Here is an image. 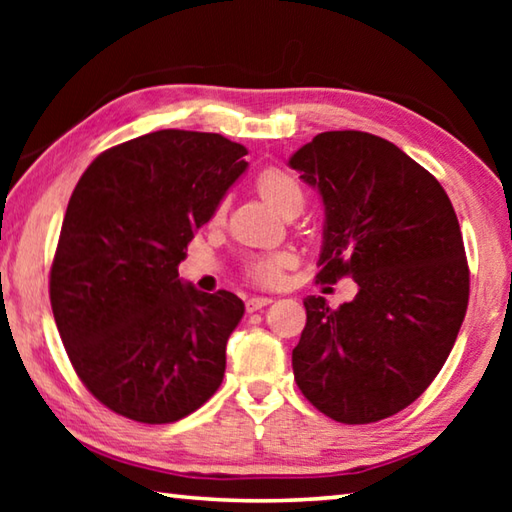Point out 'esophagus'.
<instances>
[{
    "mask_svg": "<svg viewBox=\"0 0 512 512\" xmlns=\"http://www.w3.org/2000/svg\"><path fill=\"white\" fill-rule=\"evenodd\" d=\"M273 302V298H264V296H253V298H248L246 300V309L250 311V314H253V311H259V309H264L266 305H271Z\"/></svg>",
    "mask_w": 512,
    "mask_h": 512,
    "instance_id": "1",
    "label": "esophagus"
}]
</instances>
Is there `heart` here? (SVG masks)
Wrapping results in <instances>:
<instances>
[{"mask_svg": "<svg viewBox=\"0 0 512 512\" xmlns=\"http://www.w3.org/2000/svg\"><path fill=\"white\" fill-rule=\"evenodd\" d=\"M257 192L264 198V203L268 207H273L277 214H284L293 210V207H300L302 210V189L298 185V180L291 176V173L277 169V167H268L264 171H259L257 176ZM223 214V203L216 205V210L212 214L214 221H219ZM293 257L289 253H271V255H259L253 257L246 266V275L253 280L255 284H262V287H271V284H277L282 277V271L287 266H291Z\"/></svg>", "mask_w": 512, "mask_h": 512, "instance_id": "b5f03b06", "label": "heart"}]
</instances>
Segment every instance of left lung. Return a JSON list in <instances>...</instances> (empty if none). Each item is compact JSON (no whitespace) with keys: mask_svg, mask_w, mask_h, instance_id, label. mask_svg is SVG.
<instances>
[{"mask_svg":"<svg viewBox=\"0 0 512 512\" xmlns=\"http://www.w3.org/2000/svg\"><path fill=\"white\" fill-rule=\"evenodd\" d=\"M289 167L325 207L316 277L359 287L339 309L305 298L296 384L336 422L391 418L427 391L465 318L470 271L452 201L393 142L361 131L320 133Z\"/></svg>","mask_w":512,"mask_h":512,"instance_id":"obj_1","label":"left lung"}]
</instances>
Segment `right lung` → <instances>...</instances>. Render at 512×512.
I'll return each mask as SVG.
<instances>
[{"instance_id":"1","label":"right lung","mask_w":512,"mask_h":512,"mask_svg":"<svg viewBox=\"0 0 512 512\" xmlns=\"http://www.w3.org/2000/svg\"><path fill=\"white\" fill-rule=\"evenodd\" d=\"M246 153L219 133L155 131L103 151L69 198L51 309L76 375L124 418L176 422L221 386L244 302L194 289L178 264Z\"/></svg>"}]
</instances>
